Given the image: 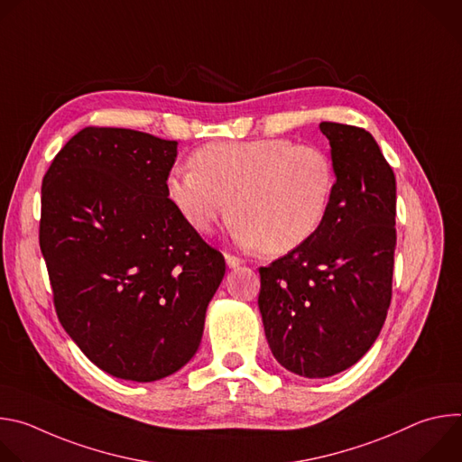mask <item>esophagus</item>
Returning <instances> with one entry per match:
<instances>
[{"mask_svg":"<svg viewBox=\"0 0 462 462\" xmlns=\"http://www.w3.org/2000/svg\"><path fill=\"white\" fill-rule=\"evenodd\" d=\"M225 257H226V265L230 269H236V267H239V265H243V263H245V259H241V257H237L234 254H226Z\"/></svg>","mask_w":462,"mask_h":462,"instance_id":"obj_1","label":"esophagus"}]
</instances>
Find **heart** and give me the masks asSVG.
I'll return each mask as SVG.
<instances>
[{
    "instance_id": "b5f03b06",
    "label": "heart",
    "mask_w": 462,
    "mask_h": 462,
    "mask_svg": "<svg viewBox=\"0 0 462 462\" xmlns=\"http://www.w3.org/2000/svg\"><path fill=\"white\" fill-rule=\"evenodd\" d=\"M337 191L335 162L316 144L291 139L212 143L175 166L166 193L197 232L210 234L232 207L234 237L285 254L323 226Z\"/></svg>"
}]
</instances>
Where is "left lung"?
<instances>
[{
  "mask_svg": "<svg viewBox=\"0 0 462 462\" xmlns=\"http://www.w3.org/2000/svg\"><path fill=\"white\" fill-rule=\"evenodd\" d=\"M337 191L319 232L261 267L257 305L276 360L323 378L356 364L374 344L391 303L397 246V182L364 127L321 122Z\"/></svg>",
  "mask_w": 462,
  "mask_h": 462,
  "instance_id": "1",
  "label": "left lung"
}]
</instances>
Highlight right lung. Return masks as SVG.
<instances>
[{
    "mask_svg": "<svg viewBox=\"0 0 462 462\" xmlns=\"http://www.w3.org/2000/svg\"><path fill=\"white\" fill-rule=\"evenodd\" d=\"M177 141L88 125L42 184L40 248L56 316L102 371L153 382L201 344L226 263L177 212Z\"/></svg>",
    "mask_w": 462,
    "mask_h": 462,
    "instance_id": "add662e5",
    "label": "right lung"
}]
</instances>
